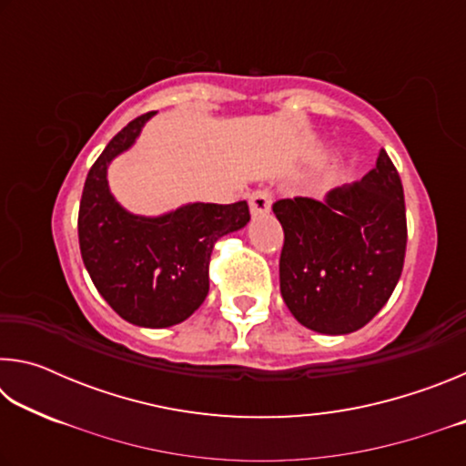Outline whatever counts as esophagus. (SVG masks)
I'll return each instance as SVG.
<instances>
[{
	"instance_id": "obj_1",
	"label": "esophagus",
	"mask_w": 466,
	"mask_h": 466,
	"mask_svg": "<svg viewBox=\"0 0 466 466\" xmlns=\"http://www.w3.org/2000/svg\"><path fill=\"white\" fill-rule=\"evenodd\" d=\"M248 205H250V216L252 218L269 214V209H271V195H269V191H255V193L250 195Z\"/></svg>"
}]
</instances>
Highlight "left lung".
<instances>
[{"label": "left lung", "mask_w": 466, "mask_h": 466, "mask_svg": "<svg viewBox=\"0 0 466 466\" xmlns=\"http://www.w3.org/2000/svg\"><path fill=\"white\" fill-rule=\"evenodd\" d=\"M286 234L281 298L294 319L322 335H347L389 302L403 271L405 197L389 154L360 183L273 205Z\"/></svg>", "instance_id": "1"}]
</instances>
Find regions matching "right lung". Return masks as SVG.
<instances>
[{
  "instance_id": "right-lung-1",
  "label": "right lung",
  "mask_w": 466,
  "mask_h": 466,
  "mask_svg": "<svg viewBox=\"0 0 466 466\" xmlns=\"http://www.w3.org/2000/svg\"><path fill=\"white\" fill-rule=\"evenodd\" d=\"M156 113L131 121L108 141L86 178L77 234L90 279L121 319L146 329L187 320L209 291L216 242L242 230L247 201L185 203L160 216L131 214L108 187V167L136 144Z\"/></svg>"
}]
</instances>
